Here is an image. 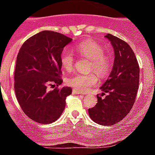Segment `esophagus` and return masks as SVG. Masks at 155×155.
<instances>
[{"instance_id":"obj_1","label":"esophagus","mask_w":155,"mask_h":155,"mask_svg":"<svg viewBox=\"0 0 155 155\" xmlns=\"http://www.w3.org/2000/svg\"><path fill=\"white\" fill-rule=\"evenodd\" d=\"M72 93H73V94H82V93L80 91H78L76 90H73Z\"/></svg>"}]
</instances>
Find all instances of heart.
I'll return each instance as SVG.
<instances>
[{
	"instance_id": "obj_1",
	"label": "heart",
	"mask_w": 155,
	"mask_h": 155,
	"mask_svg": "<svg viewBox=\"0 0 155 155\" xmlns=\"http://www.w3.org/2000/svg\"><path fill=\"white\" fill-rule=\"evenodd\" d=\"M76 52L81 56L91 61L89 70H94L100 77L108 74L111 67L110 59L104 54V48L93 40H87L76 46ZM74 57L68 50H64L61 54V64L65 70H70L73 68ZM98 79L94 73H77L69 76L67 83L78 91L85 92L97 83Z\"/></svg>"
}]
</instances>
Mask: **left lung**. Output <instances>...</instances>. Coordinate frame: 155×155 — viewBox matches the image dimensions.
Wrapping results in <instances>:
<instances>
[{"label": "left lung", "mask_w": 155, "mask_h": 155, "mask_svg": "<svg viewBox=\"0 0 155 155\" xmlns=\"http://www.w3.org/2000/svg\"><path fill=\"white\" fill-rule=\"evenodd\" d=\"M105 37L114 50V64L109 78L100 88L104 99L97 95L98 103L88 109L90 118L97 124H117L129 113L135 102L140 82V67L130 46L118 37L107 34Z\"/></svg>", "instance_id": "left-lung-1"}]
</instances>
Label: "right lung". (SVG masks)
Returning <instances> with one entry per match:
<instances>
[{
	"label": "right lung",
	"mask_w": 155,
	"mask_h": 155,
	"mask_svg": "<svg viewBox=\"0 0 155 155\" xmlns=\"http://www.w3.org/2000/svg\"><path fill=\"white\" fill-rule=\"evenodd\" d=\"M72 39L60 33L43 31L28 39L18 53L14 74L17 101L31 119L50 124L58 119L72 93L61 85V54ZM57 87L51 91L48 85Z\"/></svg>",
	"instance_id": "add662e5"
}]
</instances>
